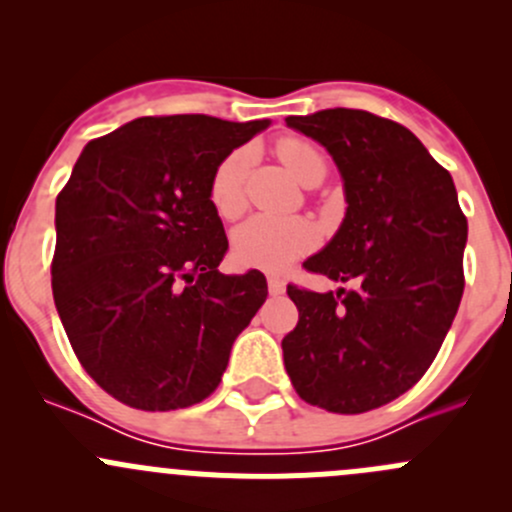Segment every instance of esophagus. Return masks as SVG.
Masks as SVG:
<instances>
[{"label":"esophagus","mask_w":512,"mask_h":512,"mask_svg":"<svg viewBox=\"0 0 512 512\" xmlns=\"http://www.w3.org/2000/svg\"><path fill=\"white\" fill-rule=\"evenodd\" d=\"M267 289H270V294H282L285 292V282H282L280 277H270V280H267Z\"/></svg>","instance_id":"1"}]
</instances>
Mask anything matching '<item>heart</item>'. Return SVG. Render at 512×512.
Segmentation results:
<instances>
[{"label":"heart","instance_id":"b5f03b06","mask_svg":"<svg viewBox=\"0 0 512 512\" xmlns=\"http://www.w3.org/2000/svg\"><path fill=\"white\" fill-rule=\"evenodd\" d=\"M277 158L302 185H317L327 175L322 151L302 138H280ZM250 170V151L240 148L220 160L210 180V203L220 218L232 220L245 210V178ZM319 232L304 218H272L255 215L232 232V255L240 265L252 270L282 272L299 257L317 247Z\"/></svg>","mask_w":512,"mask_h":512}]
</instances>
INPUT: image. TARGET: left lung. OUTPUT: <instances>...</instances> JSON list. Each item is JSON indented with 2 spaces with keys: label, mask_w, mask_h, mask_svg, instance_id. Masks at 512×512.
I'll return each instance as SVG.
<instances>
[{
  "label": "left lung",
  "mask_w": 512,
  "mask_h": 512,
  "mask_svg": "<svg viewBox=\"0 0 512 512\" xmlns=\"http://www.w3.org/2000/svg\"><path fill=\"white\" fill-rule=\"evenodd\" d=\"M329 151L347 215L304 270L354 289L289 285L299 322L282 339L307 404L364 414L399 399L436 359L463 297L468 220L451 173L409 128L356 108L287 116Z\"/></svg>",
  "instance_id": "left-lung-1"
}]
</instances>
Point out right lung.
Segmentation results:
<instances>
[{"label": "right lung", "instance_id": "1", "mask_svg": "<svg viewBox=\"0 0 512 512\" xmlns=\"http://www.w3.org/2000/svg\"><path fill=\"white\" fill-rule=\"evenodd\" d=\"M270 121L143 116L86 143L56 198L51 289L86 374L141 411L200 404L267 299L262 272L223 275L210 203L220 160Z\"/></svg>", "mask_w": 512, "mask_h": 512}]
</instances>
